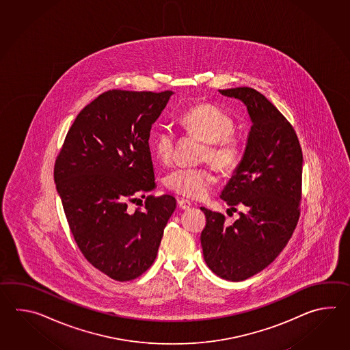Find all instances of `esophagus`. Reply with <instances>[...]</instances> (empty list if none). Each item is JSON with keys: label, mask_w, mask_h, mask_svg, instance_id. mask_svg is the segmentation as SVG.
Here are the masks:
<instances>
[{"label": "esophagus", "mask_w": 350, "mask_h": 350, "mask_svg": "<svg viewBox=\"0 0 350 350\" xmlns=\"http://www.w3.org/2000/svg\"><path fill=\"white\" fill-rule=\"evenodd\" d=\"M178 206L181 210H187V208L191 206V204L189 202V200H185V199H178Z\"/></svg>", "instance_id": "34e87169"}]
</instances>
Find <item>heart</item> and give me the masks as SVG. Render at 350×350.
Masks as SVG:
<instances>
[{"instance_id": "b5f03b06", "label": "heart", "mask_w": 350, "mask_h": 350, "mask_svg": "<svg viewBox=\"0 0 350 350\" xmlns=\"http://www.w3.org/2000/svg\"><path fill=\"white\" fill-rule=\"evenodd\" d=\"M178 124L186 134L202 142L200 161H208L225 175L235 172L241 164L244 142L234 131V119L216 105L202 103L189 107L178 118ZM150 144L157 160L161 163L172 160L175 135L170 130H157L151 136ZM165 183L178 195L199 200L208 196L215 184V176L208 165L178 167L166 175Z\"/></svg>"}]
</instances>
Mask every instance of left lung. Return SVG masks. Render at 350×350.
<instances>
[{
	"label": "left lung",
	"instance_id": "left-lung-1",
	"mask_svg": "<svg viewBox=\"0 0 350 350\" xmlns=\"http://www.w3.org/2000/svg\"><path fill=\"white\" fill-rule=\"evenodd\" d=\"M219 91L246 105L253 126L243 161L220 196L240 216L226 226L223 214L201 208L206 216L201 246L213 273L225 280L241 282L267 268L295 230L303 152L294 127L259 91Z\"/></svg>",
	"mask_w": 350,
	"mask_h": 350
}]
</instances>
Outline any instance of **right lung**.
<instances>
[{
  "label": "right lung",
  "mask_w": 350,
  "mask_h": 350,
  "mask_svg": "<svg viewBox=\"0 0 350 350\" xmlns=\"http://www.w3.org/2000/svg\"><path fill=\"white\" fill-rule=\"evenodd\" d=\"M172 91L109 90L82 109L59 149L53 178L76 244L92 267L130 282L152 265L176 208L155 187L150 130ZM146 198L130 212L129 202Z\"/></svg>",
  "instance_id": "1"
}]
</instances>
